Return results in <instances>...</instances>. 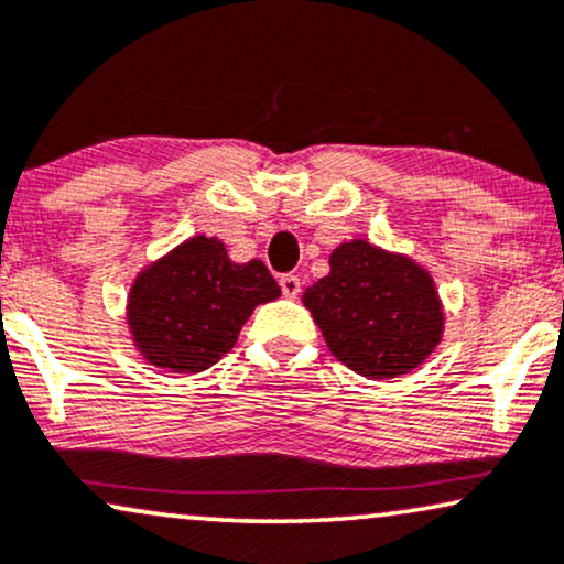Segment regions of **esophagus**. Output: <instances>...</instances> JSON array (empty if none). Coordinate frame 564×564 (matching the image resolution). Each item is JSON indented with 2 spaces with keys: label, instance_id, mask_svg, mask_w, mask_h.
<instances>
[{
  "label": "esophagus",
  "instance_id": "esophagus-1",
  "mask_svg": "<svg viewBox=\"0 0 564 564\" xmlns=\"http://www.w3.org/2000/svg\"><path fill=\"white\" fill-rule=\"evenodd\" d=\"M281 291L286 294L289 299H296L299 291H302V281H299V275H281Z\"/></svg>",
  "mask_w": 564,
  "mask_h": 564
}]
</instances>
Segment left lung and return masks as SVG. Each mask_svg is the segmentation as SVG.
Returning <instances> with one entry per match:
<instances>
[{
    "label": "left lung",
    "instance_id": "1",
    "mask_svg": "<svg viewBox=\"0 0 564 564\" xmlns=\"http://www.w3.org/2000/svg\"><path fill=\"white\" fill-rule=\"evenodd\" d=\"M302 302L335 359L369 380L413 372L445 330L430 270L367 239L335 247L330 273L312 283Z\"/></svg>",
    "mask_w": 564,
    "mask_h": 564
}]
</instances>
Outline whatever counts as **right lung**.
Returning a JSON list of instances; mask_svg holds the SVG:
<instances>
[{"mask_svg": "<svg viewBox=\"0 0 564 564\" xmlns=\"http://www.w3.org/2000/svg\"><path fill=\"white\" fill-rule=\"evenodd\" d=\"M278 296L265 262H234L218 237L197 234L140 270L127 327L148 365L195 375L231 351L254 306Z\"/></svg>", "mask_w": 564, "mask_h": 564, "instance_id": "obj_1", "label": "right lung"}]
</instances>
